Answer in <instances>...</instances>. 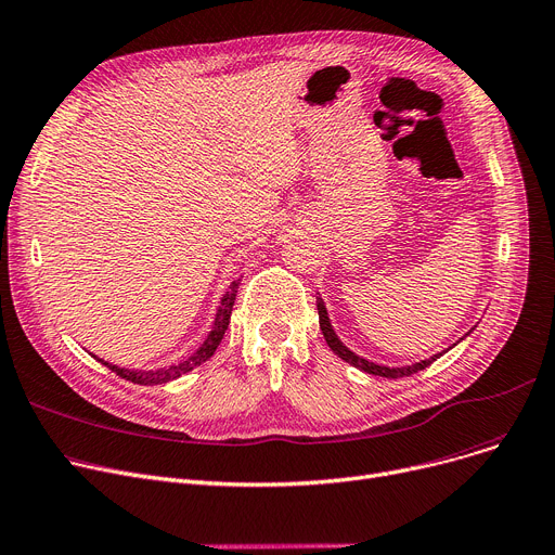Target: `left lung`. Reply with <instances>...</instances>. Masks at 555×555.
Here are the masks:
<instances>
[{
  "mask_svg": "<svg viewBox=\"0 0 555 555\" xmlns=\"http://www.w3.org/2000/svg\"><path fill=\"white\" fill-rule=\"evenodd\" d=\"M318 315H320L322 336H324V340H327V345L332 347V351H334L338 358H343L345 363H349V365H353V367H358V370H363V372H367V374H374V376H385V378L410 376V374H416V372H421V370H426L428 365H433V363L437 361V358L441 356V353H437V356L428 358V361H421V363H414V365H408V367H385V365H376V363L365 361V358H361V356H356L351 349H347V347L338 340L336 332L332 330V322H330L327 309H324L322 298H318Z\"/></svg>",
  "mask_w": 555,
  "mask_h": 555,
  "instance_id": "1",
  "label": "left lung"
}]
</instances>
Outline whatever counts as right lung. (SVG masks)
Segmentation results:
<instances>
[{"label": "right lung", "instance_id": "add662e5", "mask_svg": "<svg viewBox=\"0 0 555 555\" xmlns=\"http://www.w3.org/2000/svg\"><path fill=\"white\" fill-rule=\"evenodd\" d=\"M237 288H240V280H233L231 286H228V291L223 293L221 298V305L217 309V315H215V324H212V332L208 334V338L204 340V345L194 351L192 356H188L185 361L177 363V365H170V367H160V370H150V372H141V370H125V367H118V365H109V363H103L107 365L112 372H116V376L125 378V380H132L137 385H158V383H168V380H175L188 372H192L197 365L206 363L208 358L215 353V349L219 347L225 330H228V322H231V311H233V305H235V296H237Z\"/></svg>", "mask_w": 555, "mask_h": 555}]
</instances>
